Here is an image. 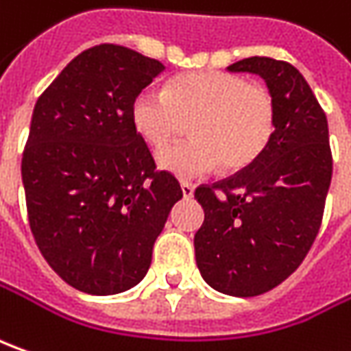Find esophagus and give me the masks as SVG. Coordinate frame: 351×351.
Returning a JSON list of instances; mask_svg holds the SVG:
<instances>
[{
	"label": "esophagus",
	"mask_w": 351,
	"mask_h": 351,
	"mask_svg": "<svg viewBox=\"0 0 351 351\" xmlns=\"http://www.w3.org/2000/svg\"><path fill=\"white\" fill-rule=\"evenodd\" d=\"M180 190H182L184 198H192L194 196V184H190V182H180Z\"/></svg>",
	"instance_id": "34e87169"
}]
</instances>
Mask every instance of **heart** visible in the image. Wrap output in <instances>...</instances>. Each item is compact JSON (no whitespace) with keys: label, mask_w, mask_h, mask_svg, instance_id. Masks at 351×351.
Listing matches in <instances>:
<instances>
[{"label":"heart","mask_w":351,"mask_h":351,"mask_svg":"<svg viewBox=\"0 0 351 351\" xmlns=\"http://www.w3.org/2000/svg\"><path fill=\"white\" fill-rule=\"evenodd\" d=\"M192 122L194 138L157 155L178 178L247 169L270 145L276 101L256 83L225 71H192L171 79L165 93L141 91L132 103V124L153 149H161Z\"/></svg>","instance_id":"heart-1"}]
</instances>
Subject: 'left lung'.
Listing matches in <instances>:
<instances>
[{"instance_id": "left-lung-1", "label": "left lung", "mask_w": 351, "mask_h": 351, "mask_svg": "<svg viewBox=\"0 0 351 351\" xmlns=\"http://www.w3.org/2000/svg\"><path fill=\"white\" fill-rule=\"evenodd\" d=\"M227 69L266 81L276 101V130L254 163L196 188L204 223L194 248L199 274L213 289L254 297L289 278L313 247L332 178V153L326 114L291 64L252 56Z\"/></svg>"}]
</instances>
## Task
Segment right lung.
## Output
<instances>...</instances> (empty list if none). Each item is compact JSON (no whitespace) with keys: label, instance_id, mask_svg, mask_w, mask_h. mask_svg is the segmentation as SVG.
Segmentation results:
<instances>
[{"label":"right lung","instance_id":"obj_1","mask_svg":"<svg viewBox=\"0 0 351 351\" xmlns=\"http://www.w3.org/2000/svg\"><path fill=\"white\" fill-rule=\"evenodd\" d=\"M165 66L118 44L81 52L38 97L21 175L34 241L66 284L114 295L149 270L182 198L132 124V103Z\"/></svg>","mask_w":351,"mask_h":351}]
</instances>
